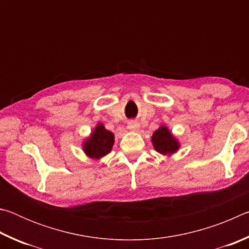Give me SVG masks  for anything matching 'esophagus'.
<instances>
[{"mask_svg": "<svg viewBox=\"0 0 249 249\" xmlns=\"http://www.w3.org/2000/svg\"><path fill=\"white\" fill-rule=\"evenodd\" d=\"M127 127L129 130H132V132H137V130L140 129V123L136 121H129Z\"/></svg>", "mask_w": 249, "mask_h": 249, "instance_id": "1", "label": "esophagus"}]
</instances>
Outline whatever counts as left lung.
Instances as JSON below:
<instances>
[{"label": "left lung", "instance_id": "8db88e82", "mask_svg": "<svg viewBox=\"0 0 249 249\" xmlns=\"http://www.w3.org/2000/svg\"><path fill=\"white\" fill-rule=\"evenodd\" d=\"M151 142L156 151L163 156L174 155L180 148L178 140L165 125H161L157 130H155L151 136Z\"/></svg>", "mask_w": 249, "mask_h": 249}]
</instances>
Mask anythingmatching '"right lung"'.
I'll use <instances>...</instances> for the list:
<instances>
[{
    "mask_svg": "<svg viewBox=\"0 0 249 249\" xmlns=\"http://www.w3.org/2000/svg\"><path fill=\"white\" fill-rule=\"evenodd\" d=\"M114 144V134L105 129L102 123H99L86 141L83 142L82 149L88 157L100 159L112 150Z\"/></svg>",
    "mask_w": 249,
    "mask_h": 249,
    "instance_id": "add662e5",
    "label": "right lung"
}]
</instances>
